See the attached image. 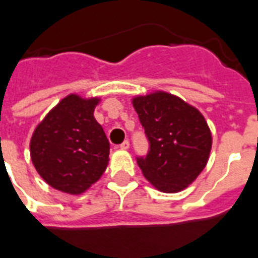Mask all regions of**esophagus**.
<instances>
[{"label":"esophagus","mask_w":258,"mask_h":258,"mask_svg":"<svg viewBox=\"0 0 258 258\" xmlns=\"http://www.w3.org/2000/svg\"><path fill=\"white\" fill-rule=\"evenodd\" d=\"M129 145H131V143H129L127 140H125L122 144H119V148H121V149H127V148H129Z\"/></svg>","instance_id":"esophagus-1"}]
</instances>
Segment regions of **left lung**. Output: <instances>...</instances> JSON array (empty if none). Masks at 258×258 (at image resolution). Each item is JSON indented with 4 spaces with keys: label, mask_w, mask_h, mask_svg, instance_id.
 Instances as JSON below:
<instances>
[{
    "label": "left lung",
    "mask_w": 258,
    "mask_h": 258,
    "mask_svg": "<svg viewBox=\"0 0 258 258\" xmlns=\"http://www.w3.org/2000/svg\"><path fill=\"white\" fill-rule=\"evenodd\" d=\"M133 106L149 144L147 155L136 156L144 176L164 192L185 188L210 155L211 133L203 115L161 91L135 98Z\"/></svg>",
    "instance_id": "1"
}]
</instances>
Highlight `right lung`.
<instances>
[{
	"mask_svg": "<svg viewBox=\"0 0 258 258\" xmlns=\"http://www.w3.org/2000/svg\"><path fill=\"white\" fill-rule=\"evenodd\" d=\"M97 98L69 95L36 127L31 157L36 171L53 188L82 194L103 175L110 144L94 118Z\"/></svg>",
	"mask_w": 258,
	"mask_h": 258,
	"instance_id": "obj_1",
	"label": "right lung"
}]
</instances>
